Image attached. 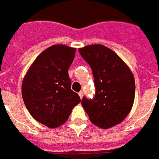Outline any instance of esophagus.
Masks as SVG:
<instances>
[{
	"mask_svg": "<svg viewBox=\"0 0 159 159\" xmlns=\"http://www.w3.org/2000/svg\"><path fill=\"white\" fill-rule=\"evenodd\" d=\"M83 94H84V93H83V92H82V91H80V92L79 93V95H80V99H82V97H83Z\"/></svg>",
	"mask_w": 159,
	"mask_h": 159,
	"instance_id": "1",
	"label": "esophagus"
}]
</instances>
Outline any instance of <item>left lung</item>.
<instances>
[{
	"instance_id": "obj_1",
	"label": "left lung",
	"mask_w": 159,
	"mask_h": 159,
	"mask_svg": "<svg viewBox=\"0 0 159 159\" xmlns=\"http://www.w3.org/2000/svg\"><path fill=\"white\" fill-rule=\"evenodd\" d=\"M90 66L94 79L93 99L82 98V107L90 121L102 129L122 122L131 110L135 99V79L129 68L116 53L102 44L79 49Z\"/></svg>"
}]
</instances>
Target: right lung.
<instances>
[{
    "label": "right lung",
    "mask_w": 159,
    "mask_h": 159,
    "mask_svg": "<svg viewBox=\"0 0 159 159\" xmlns=\"http://www.w3.org/2000/svg\"><path fill=\"white\" fill-rule=\"evenodd\" d=\"M75 49L55 44L38 55L23 79L22 95L34 119L49 128L66 122L72 109L80 102L71 89L68 75Z\"/></svg>",
    "instance_id": "1"
}]
</instances>
